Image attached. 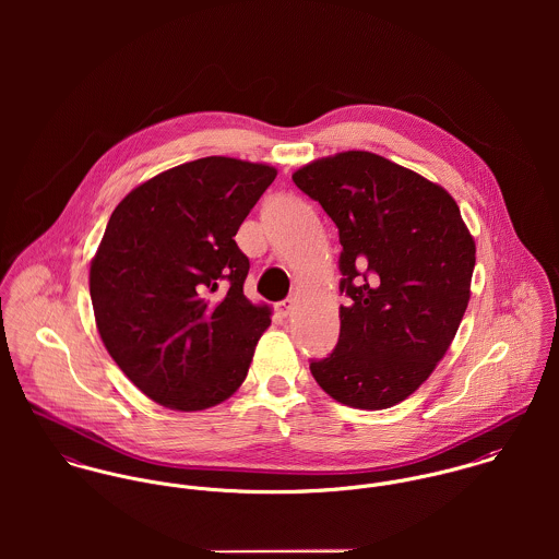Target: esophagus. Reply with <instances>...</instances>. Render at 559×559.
Segmentation results:
<instances>
[{"instance_id":"obj_1","label":"esophagus","mask_w":559,"mask_h":559,"mask_svg":"<svg viewBox=\"0 0 559 559\" xmlns=\"http://www.w3.org/2000/svg\"><path fill=\"white\" fill-rule=\"evenodd\" d=\"M295 306H297V304H295V299H284V301H280V304H277V312L286 319V317H290V314L295 312Z\"/></svg>"}]
</instances>
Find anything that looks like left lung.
Segmentation results:
<instances>
[{
  "mask_svg": "<svg viewBox=\"0 0 559 559\" xmlns=\"http://www.w3.org/2000/svg\"><path fill=\"white\" fill-rule=\"evenodd\" d=\"M340 233V340L310 364L320 388L353 408L408 399L448 353L472 297L476 240L454 198L366 151L293 174Z\"/></svg>",
  "mask_w": 559,
  "mask_h": 559,
  "instance_id": "8db88e82",
  "label": "left lung"
}]
</instances>
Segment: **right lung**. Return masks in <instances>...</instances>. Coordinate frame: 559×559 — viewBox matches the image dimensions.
Wrapping results in <instances>:
<instances>
[{
  "label": "right lung",
  "mask_w": 559,
  "mask_h": 559,
  "mask_svg": "<svg viewBox=\"0 0 559 559\" xmlns=\"http://www.w3.org/2000/svg\"><path fill=\"white\" fill-rule=\"evenodd\" d=\"M264 163L204 157L135 187L111 213L90 264L100 340L146 396L176 411L230 399L271 308L242 295L237 233L275 180Z\"/></svg>",
  "instance_id": "right-lung-1"
}]
</instances>
